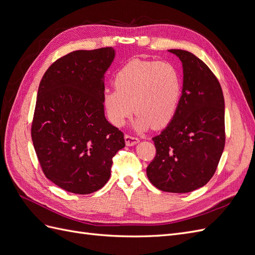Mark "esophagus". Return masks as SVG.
Masks as SVG:
<instances>
[{
    "instance_id": "esophagus-1",
    "label": "esophagus",
    "mask_w": 255,
    "mask_h": 255,
    "mask_svg": "<svg viewBox=\"0 0 255 255\" xmlns=\"http://www.w3.org/2000/svg\"><path fill=\"white\" fill-rule=\"evenodd\" d=\"M125 139H126L127 145H134V144H136L138 141H139V139H138L137 137L132 136V135H128V134H126V135H125Z\"/></svg>"
}]
</instances>
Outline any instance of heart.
I'll return each mask as SVG.
<instances>
[{
    "instance_id": "1",
    "label": "heart",
    "mask_w": 255,
    "mask_h": 255,
    "mask_svg": "<svg viewBox=\"0 0 255 255\" xmlns=\"http://www.w3.org/2000/svg\"><path fill=\"white\" fill-rule=\"evenodd\" d=\"M115 88L104 91L103 102L110 121L116 127L126 125L137 113L140 129L161 128L170 123L182 95V76L168 61L134 59L115 75Z\"/></svg>"
}]
</instances>
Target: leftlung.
<instances>
[{
    "label": "left lung",
    "mask_w": 255,
    "mask_h": 255,
    "mask_svg": "<svg viewBox=\"0 0 255 255\" xmlns=\"http://www.w3.org/2000/svg\"><path fill=\"white\" fill-rule=\"evenodd\" d=\"M183 65V90L176 113L152 138L155 157L146 167L161 191L184 194L210 181L226 144L225 99L218 79L203 61L184 50H169Z\"/></svg>",
    "instance_id": "obj_1"
}]
</instances>
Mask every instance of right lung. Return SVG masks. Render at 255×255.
<instances>
[{
	"label": "right lung",
	"instance_id": "right-lung-1",
	"mask_svg": "<svg viewBox=\"0 0 255 255\" xmlns=\"http://www.w3.org/2000/svg\"><path fill=\"white\" fill-rule=\"evenodd\" d=\"M112 47L58 58L38 88L30 135L44 175L69 192L88 195L109 181L125 135L104 116V73Z\"/></svg>",
	"mask_w": 255,
	"mask_h": 255
}]
</instances>
